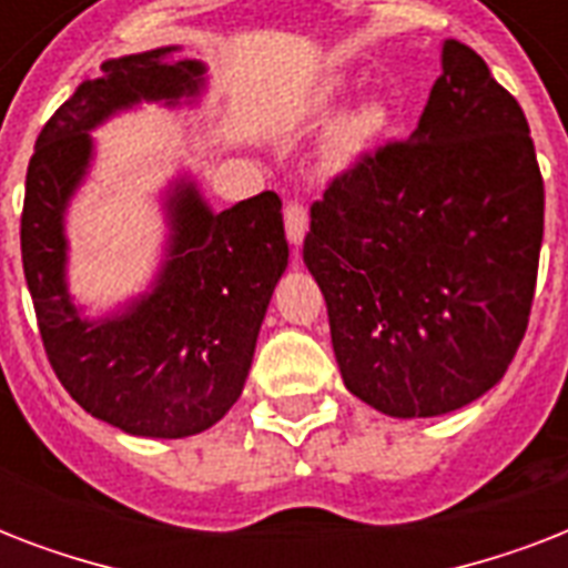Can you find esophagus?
<instances>
[{"label": "esophagus", "mask_w": 568, "mask_h": 568, "mask_svg": "<svg viewBox=\"0 0 568 568\" xmlns=\"http://www.w3.org/2000/svg\"><path fill=\"white\" fill-rule=\"evenodd\" d=\"M306 230H310V214H306V205L292 200V203L285 205V235H288V244L301 247Z\"/></svg>", "instance_id": "34e87169"}]
</instances>
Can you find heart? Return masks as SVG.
I'll use <instances>...</instances> for the list:
<instances>
[{"label": "heart", "instance_id": "1", "mask_svg": "<svg viewBox=\"0 0 568 568\" xmlns=\"http://www.w3.org/2000/svg\"><path fill=\"white\" fill-rule=\"evenodd\" d=\"M347 91H351V82H347L345 75L324 79L315 97H312V114L318 120H329L342 109ZM386 126L388 105L383 100H368L363 105H356L354 111H347L345 118L336 123V129H333V135H329V162L336 164V168L356 162L365 150H372L374 141L386 132Z\"/></svg>", "mask_w": 568, "mask_h": 568}]
</instances>
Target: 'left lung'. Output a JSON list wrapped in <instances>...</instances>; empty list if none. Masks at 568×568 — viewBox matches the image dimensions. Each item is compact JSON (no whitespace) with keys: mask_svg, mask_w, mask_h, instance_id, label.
I'll return each mask as SVG.
<instances>
[{"mask_svg":"<svg viewBox=\"0 0 568 568\" xmlns=\"http://www.w3.org/2000/svg\"><path fill=\"white\" fill-rule=\"evenodd\" d=\"M542 212L525 111L475 49L445 40L413 135L363 155L312 205L303 262L345 386L392 418L486 395L528 329Z\"/></svg>","mask_w":568,"mask_h":568,"instance_id":"8db88e82","label":"left lung"}]
</instances>
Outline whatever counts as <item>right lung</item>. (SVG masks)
Instances as JSON below:
<instances>
[{
    "mask_svg": "<svg viewBox=\"0 0 568 568\" xmlns=\"http://www.w3.org/2000/svg\"><path fill=\"white\" fill-rule=\"evenodd\" d=\"M180 47L109 58L38 135L26 173L20 244L52 372L84 413L132 436L185 439L241 397L258 329L285 265L283 203L274 191L212 212L196 182L164 194L168 244L153 285L88 318L67 285V205L93 162V129L141 105H191L205 64Z\"/></svg>",
    "mask_w": 568,
    "mask_h": 568,
    "instance_id": "obj_1",
    "label": "right lung"
}]
</instances>
